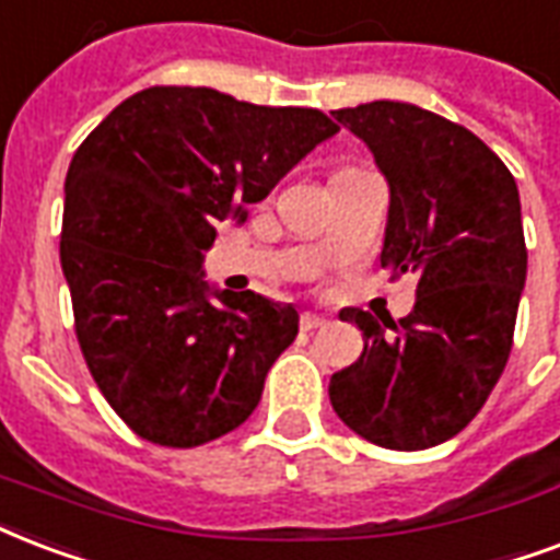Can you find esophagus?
<instances>
[{
    "label": "esophagus",
    "instance_id": "obj_1",
    "mask_svg": "<svg viewBox=\"0 0 560 560\" xmlns=\"http://www.w3.org/2000/svg\"><path fill=\"white\" fill-rule=\"evenodd\" d=\"M326 323H328L326 317H319V314H311V311H305V314L299 317V328H302V331H317V328H323Z\"/></svg>",
    "mask_w": 560,
    "mask_h": 560
}]
</instances>
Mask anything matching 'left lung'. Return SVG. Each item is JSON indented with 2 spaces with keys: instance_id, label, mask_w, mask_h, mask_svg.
<instances>
[{
  "instance_id": "left-lung-1",
  "label": "left lung",
  "mask_w": 560,
  "mask_h": 560,
  "mask_svg": "<svg viewBox=\"0 0 560 560\" xmlns=\"http://www.w3.org/2000/svg\"><path fill=\"white\" fill-rule=\"evenodd\" d=\"M331 114L390 185L382 267L417 276V302L399 323L340 311L364 331V352L331 375L328 399L364 441L429 450L481 411L511 355L528 261L517 182L432 110L378 100Z\"/></svg>"
}]
</instances>
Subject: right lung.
I'll return each instance as SVG.
<instances>
[{"label":"right lung","instance_id":"right-lung-1","mask_svg":"<svg viewBox=\"0 0 560 560\" xmlns=\"http://www.w3.org/2000/svg\"><path fill=\"white\" fill-rule=\"evenodd\" d=\"M335 131L317 108L161 84L128 96L75 149L61 225L75 337L138 438L190 450L258 408L299 314L252 290L211 302L202 252Z\"/></svg>","mask_w":560,"mask_h":560}]
</instances>
